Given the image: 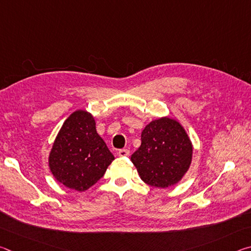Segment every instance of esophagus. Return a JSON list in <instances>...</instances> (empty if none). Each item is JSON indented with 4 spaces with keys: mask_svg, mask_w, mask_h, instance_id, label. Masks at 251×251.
Listing matches in <instances>:
<instances>
[{
    "mask_svg": "<svg viewBox=\"0 0 251 251\" xmlns=\"http://www.w3.org/2000/svg\"><path fill=\"white\" fill-rule=\"evenodd\" d=\"M117 154L120 157H126V156L129 155V151L128 150H120V151H118Z\"/></svg>",
    "mask_w": 251,
    "mask_h": 251,
    "instance_id": "34e87169",
    "label": "esophagus"
}]
</instances>
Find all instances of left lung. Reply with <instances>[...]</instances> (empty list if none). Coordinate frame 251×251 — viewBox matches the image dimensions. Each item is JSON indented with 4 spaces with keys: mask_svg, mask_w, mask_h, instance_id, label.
Here are the masks:
<instances>
[{
    "mask_svg": "<svg viewBox=\"0 0 251 251\" xmlns=\"http://www.w3.org/2000/svg\"><path fill=\"white\" fill-rule=\"evenodd\" d=\"M141 139L130 160L142 180L158 188L177 184L193 158V145L184 127L176 120L161 117L146 125Z\"/></svg>",
    "mask_w": 251,
    "mask_h": 251,
    "instance_id": "left-lung-1",
    "label": "left lung"
}]
</instances>
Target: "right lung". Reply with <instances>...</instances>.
Returning a JSON list of instances; mask_svg holds the SVG:
<instances>
[{
	"label": "right lung",
	"instance_id": "1",
	"mask_svg": "<svg viewBox=\"0 0 251 251\" xmlns=\"http://www.w3.org/2000/svg\"><path fill=\"white\" fill-rule=\"evenodd\" d=\"M95 120L86 110H76L55 138L49 166L55 179L67 188L84 192L104 176L115 159L97 134Z\"/></svg>",
	"mask_w": 251,
	"mask_h": 251
}]
</instances>
